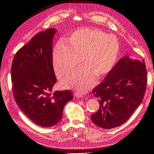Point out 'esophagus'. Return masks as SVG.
Here are the masks:
<instances>
[{"label": "esophagus", "mask_w": 154, "mask_h": 154, "mask_svg": "<svg viewBox=\"0 0 154 154\" xmlns=\"http://www.w3.org/2000/svg\"><path fill=\"white\" fill-rule=\"evenodd\" d=\"M74 96H75L76 97H78V98H82L83 97V94L80 92H75L74 93Z\"/></svg>", "instance_id": "esophagus-1"}]
</instances>
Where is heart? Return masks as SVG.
Masks as SVG:
<instances>
[{"instance_id": "obj_1", "label": "heart", "mask_w": 154, "mask_h": 154, "mask_svg": "<svg viewBox=\"0 0 154 154\" xmlns=\"http://www.w3.org/2000/svg\"><path fill=\"white\" fill-rule=\"evenodd\" d=\"M116 37L99 29L81 28L72 32L59 42L53 51V61L56 74L63 78L74 72L82 60L84 67L64 81L67 88L85 93L94 86L97 78H105L113 69L119 53Z\"/></svg>"}]
</instances>
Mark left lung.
Listing matches in <instances>:
<instances>
[{"label":"left lung","instance_id":"obj_1","mask_svg":"<svg viewBox=\"0 0 154 154\" xmlns=\"http://www.w3.org/2000/svg\"><path fill=\"white\" fill-rule=\"evenodd\" d=\"M146 83L144 60L141 62L128 57L120 59L103 82L93 88L100 109L91 116L92 122L105 129L123 124L141 103Z\"/></svg>","mask_w":154,"mask_h":154}]
</instances>
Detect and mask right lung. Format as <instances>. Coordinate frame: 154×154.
<instances>
[{
  "mask_svg": "<svg viewBox=\"0 0 154 154\" xmlns=\"http://www.w3.org/2000/svg\"><path fill=\"white\" fill-rule=\"evenodd\" d=\"M48 29L32 37L18 50L11 66L13 93L20 110L32 122L49 127L60 122L64 106L73 98L69 91H54L57 78L53 65V39Z\"/></svg>",
  "mask_w": 154,
  "mask_h": 154,
  "instance_id": "add662e5",
  "label": "right lung"
}]
</instances>
